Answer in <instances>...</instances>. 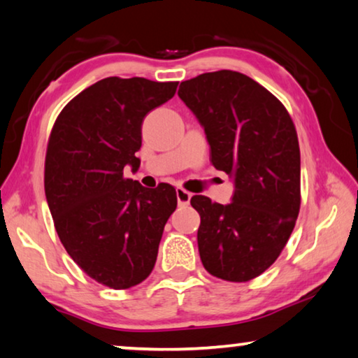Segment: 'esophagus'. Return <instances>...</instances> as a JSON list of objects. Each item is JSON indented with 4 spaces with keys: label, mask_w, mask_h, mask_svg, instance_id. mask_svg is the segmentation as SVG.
<instances>
[{
    "label": "esophagus",
    "mask_w": 358,
    "mask_h": 358,
    "mask_svg": "<svg viewBox=\"0 0 358 358\" xmlns=\"http://www.w3.org/2000/svg\"><path fill=\"white\" fill-rule=\"evenodd\" d=\"M191 192H187L183 187H177V201H178V207H186L189 205L191 201Z\"/></svg>",
    "instance_id": "esophagus-1"
}]
</instances>
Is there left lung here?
Instances as JSON below:
<instances>
[{
	"label": "left lung",
	"instance_id": "8db88e82",
	"mask_svg": "<svg viewBox=\"0 0 358 358\" xmlns=\"http://www.w3.org/2000/svg\"><path fill=\"white\" fill-rule=\"evenodd\" d=\"M180 99L196 115L210 161L234 178L232 202L194 196L197 245L210 275L246 282L262 275L286 246L300 211L299 137L280 101L235 71L181 82Z\"/></svg>",
	"mask_w": 358,
	"mask_h": 358
}]
</instances>
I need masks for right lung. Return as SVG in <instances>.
<instances>
[{
  "instance_id": "1",
  "label": "right lung",
  "mask_w": 358,
  "mask_h": 358,
  "mask_svg": "<svg viewBox=\"0 0 358 358\" xmlns=\"http://www.w3.org/2000/svg\"><path fill=\"white\" fill-rule=\"evenodd\" d=\"M178 82L107 77L78 93L53 124L44 187L59 240L94 281L129 289L153 270L177 192L143 187L137 171L147 113L173 98Z\"/></svg>"
}]
</instances>
